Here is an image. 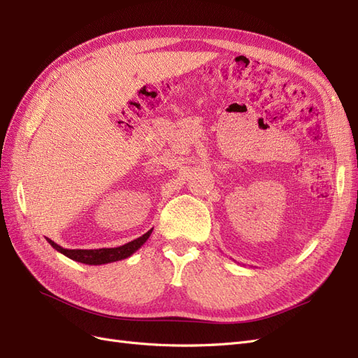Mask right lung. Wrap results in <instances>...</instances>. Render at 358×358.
Returning <instances> with one entry per match:
<instances>
[{
  "instance_id": "obj_1",
  "label": "right lung",
  "mask_w": 358,
  "mask_h": 358,
  "mask_svg": "<svg viewBox=\"0 0 358 358\" xmlns=\"http://www.w3.org/2000/svg\"><path fill=\"white\" fill-rule=\"evenodd\" d=\"M154 229H150L148 233L143 236L137 237V239L128 242L122 246L117 248H100V249H66L59 245H57L53 241L48 239L46 241L50 243L53 249H57L58 252L64 254L69 257L70 259H74V262H79L83 264H90V266H100V264H107V263H115L119 262V259H125L128 257H131L138 248H142V245L149 239L150 233H152Z\"/></svg>"
}]
</instances>
